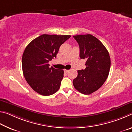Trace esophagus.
I'll list each match as a JSON object with an SVG mask.
<instances>
[{"instance_id": "1", "label": "esophagus", "mask_w": 132, "mask_h": 132, "mask_svg": "<svg viewBox=\"0 0 132 132\" xmlns=\"http://www.w3.org/2000/svg\"><path fill=\"white\" fill-rule=\"evenodd\" d=\"M69 71V70H66V69H64V73H68Z\"/></svg>"}]
</instances>
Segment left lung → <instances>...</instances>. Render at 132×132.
<instances>
[{
  "label": "left lung",
  "mask_w": 132,
  "mask_h": 132,
  "mask_svg": "<svg viewBox=\"0 0 132 132\" xmlns=\"http://www.w3.org/2000/svg\"><path fill=\"white\" fill-rule=\"evenodd\" d=\"M79 44L80 57L86 60V69L78 70L73 80L75 88L88 95L98 90L108 76L111 67L109 52L102 42L91 34L73 36Z\"/></svg>",
  "instance_id": "8db88e82"
}]
</instances>
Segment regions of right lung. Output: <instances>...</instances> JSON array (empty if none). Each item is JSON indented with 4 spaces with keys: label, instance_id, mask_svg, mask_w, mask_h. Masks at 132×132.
Masks as SVG:
<instances>
[{
    "label": "right lung",
    "instance_id": "obj_1",
    "mask_svg": "<svg viewBox=\"0 0 132 132\" xmlns=\"http://www.w3.org/2000/svg\"><path fill=\"white\" fill-rule=\"evenodd\" d=\"M70 35L43 34L33 39L24 51L22 69L27 82L35 92L48 96L55 93L61 86L64 71L50 67L60 46Z\"/></svg>",
    "mask_w": 132,
    "mask_h": 132
}]
</instances>
